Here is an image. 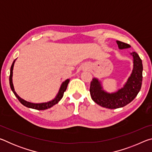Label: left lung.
<instances>
[{"mask_svg": "<svg viewBox=\"0 0 152 152\" xmlns=\"http://www.w3.org/2000/svg\"><path fill=\"white\" fill-rule=\"evenodd\" d=\"M120 50L129 48L131 46L120 41H117ZM133 57V70L123 87L114 92H107L102 87L101 82L96 78L92 79L90 87L92 99L100 106L113 109L125 107L132 102L140 92L142 84L143 64L140 56L133 51L130 53Z\"/></svg>", "mask_w": 152, "mask_h": 152, "instance_id": "left-lung-1", "label": "left lung"}]
</instances>
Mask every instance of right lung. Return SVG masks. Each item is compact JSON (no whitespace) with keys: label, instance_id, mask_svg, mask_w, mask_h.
Here are the masks:
<instances>
[{"label":"right lung","instance_id":"obj_1","mask_svg":"<svg viewBox=\"0 0 152 152\" xmlns=\"http://www.w3.org/2000/svg\"><path fill=\"white\" fill-rule=\"evenodd\" d=\"M15 60H16V59H15V60L13 61V62H12L11 67V70H10V76H9V83H10V86H11L12 91L13 92V93L15 95V96L17 98L18 100L20 101V103L28 108H31V109H36V110H45V109H49V108H51V107H53V105L57 104L58 102L60 101V100L61 99V98H62L64 96V92L66 91V90L67 88L68 84L69 83V82H70V79H67L65 81H64L62 83H61V86H60V89H59V91L58 92L57 95H56L54 99L51 100V101H50L48 102H41V103H33V102H28L27 101H25V100L23 99L22 98H20L19 95L17 94V92H15L13 84H12V70H13V67H14Z\"/></svg>","mask_w":152,"mask_h":152}]
</instances>
